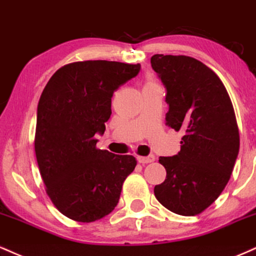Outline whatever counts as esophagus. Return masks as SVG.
Listing matches in <instances>:
<instances>
[{
    "mask_svg": "<svg viewBox=\"0 0 256 256\" xmlns=\"http://www.w3.org/2000/svg\"><path fill=\"white\" fill-rule=\"evenodd\" d=\"M154 160V156L153 154H150L147 156V157H138V162L141 164H147V163H152V162Z\"/></svg>",
    "mask_w": 256,
    "mask_h": 256,
    "instance_id": "esophagus-1",
    "label": "esophagus"
}]
</instances>
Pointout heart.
<instances>
[{
  "label": "heart",
  "instance_id": "heart-1",
  "mask_svg": "<svg viewBox=\"0 0 256 256\" xmlns=\"http://www.w3.org/2000/svg\"><path fill=\"white\" fill-rule=\"evenodd\" d=\"M148 84H151V82H148Z\"/></svg>",
  "mask_w": 256,
  "mask_h": 256
}]
</instances>
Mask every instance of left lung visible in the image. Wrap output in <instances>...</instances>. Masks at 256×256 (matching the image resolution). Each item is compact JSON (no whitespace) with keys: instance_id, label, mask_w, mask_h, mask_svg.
<instances>
[{"instance_id":"1","label":"left lung","mask_w":256,"mask_h":256,"mask_svg":"<svg viewBox=\"0 0 256 256\" xmlns=\"http://www.w3.org/2000/svg\"><path fill=\"white\" fill-rule=\"evenodd\" d=\"M151 66L166 91L165 124L183 133L181 151L159 158L166 178L154 195L171 212L199 214L223 192L238 156L232 103L218 75L193 57L157 54Z\"/></svg>"}]
</instances>
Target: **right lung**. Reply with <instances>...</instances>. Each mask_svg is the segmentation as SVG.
Instances as JSON below:
<instances>
[{"label": "right lung", "instance_id": "add662e5", "mask_svg": "<svg viewBox=\"0 0 256 256\" xmlns=\"http://www.w3.org/2000/svg\"><path fill=\"white\" fill-rule=\"evenodd\" d=\"M139 72V63L74 62L45 86L37 108L36 157L46 193L66 217L91 223L118 204L136 160L98 150L96 134H104L114 92Z\"/></svg>", "mask_w": 256, "mask_h": 256}]
</instances>
